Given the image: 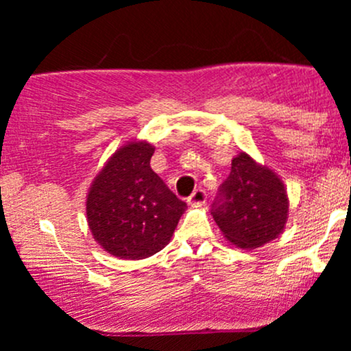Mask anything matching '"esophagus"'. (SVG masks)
Here are the masks:
<instances>
[{"label": "esophagus", "mask_w": 351, "mask_h": 351, "mask_svg": "<svg viewBox=\"0 0 351 351\" xmlns=\"http://www.w3.org/2000/svg\"><path fill=\"white\" fill-rule=\"evenodd\" d=\"M188 203L191 204V206H201V204H204L206 203V191L201 188L195 189L193 195L188 198Z\"/></svg>", "instance_id": "esophagus-1"}]
</instances>
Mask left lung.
<instances>
[{"label":"left lung","mask_w":351,"mask_h":351,"mask_svg":"<svg viewBox=\"0 0 351 351\" xmlns=\"http://www.w3.org/2000/svg\"><path fill=\"white\" fill-rule=\"evenodd\" d=\"M213 217L223 236L243 249H257L277 239L289 217L284 181L265 165L241 152L231 162V173L221 184Z\"/></svg>","instance_id":"obj_1"}]
</instances>
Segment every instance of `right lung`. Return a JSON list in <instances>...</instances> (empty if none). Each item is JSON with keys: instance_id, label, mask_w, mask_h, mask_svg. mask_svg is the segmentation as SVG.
I'll return each instance as SVG.
<instances>
[{"instance_id": "obj_1", "label": "right lung", "mask_w": 351, "mask_h": 351, "mask_svg": "<svg viewBox=\"0 0 351 351\" xmlns=\"http://www.w3.org/2000/svg\"><path fill=\"white\" fill-rule=\"evenodd\" d=\"M153 152L147 140L127 142L88 188V229L104 251L120 259L138 261L162 251L186 209L152 170Z\"/></svg>"}]
</instances>
